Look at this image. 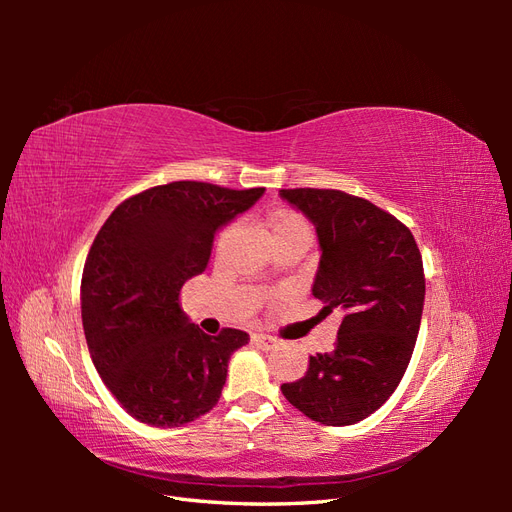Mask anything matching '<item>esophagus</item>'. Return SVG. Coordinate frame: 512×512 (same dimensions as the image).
<instances>
[{
  "instance_id": "1",
  "label": "esophagus",
  "mask_w": 512,
  "mask_h": 512,
  "mask_svg": "<svg viewBox=\"0 0 512 512\" xmlns=\"http://www.w3.org/2000/svg\"><path fill=\"white\" fill-rule=\"evenodd\" d=\"M252 342H254L258 348H262V350H271V348L277 346V339L271 337V335H265V333H254V335H252Z\"/></svg>"
}]
</instances>
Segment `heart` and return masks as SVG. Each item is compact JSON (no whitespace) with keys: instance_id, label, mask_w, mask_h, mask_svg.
Listing matches in <instances>:
<instances>
[{"instance_id":"1","label":"heart","mask_w":512,"mask_h":512,"mask_svg":"<svg viewBox=\"0 0 512 512\" xmlns=\"http://www.w3.org/2000/svg\"><path fill=\"white\" fill-rule=\"evenodd\" d=\"M269 228L275 235H280V232H290V230H305L309 232L307 222L301 218L299 213L294 211H275L273 215H269Z\"/></svg>"}]
</instances>
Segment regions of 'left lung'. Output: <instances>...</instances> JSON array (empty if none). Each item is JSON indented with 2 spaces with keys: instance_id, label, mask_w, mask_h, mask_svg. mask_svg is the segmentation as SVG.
<instances>
[{
  "instance_id": "obj_1",
  "label": "left lung",
  "mask_w": 512,
  "mask_h": 512,
  "mask_svg": "<svg viewBox=\"0 0 512 512\" xmlns=\"http://www.w3.org/2000/svg\"><path fill=\"white\" fill-rule=\"evenodd\" d=\"M314 224L320 262L312 286L322 314H344L335 350L309 356L282 384L307 418L344 427L374 414L404 378L421 327L423 258L412 232L369 200L339 190H280Z\"/></svg>"
}]
</instances>
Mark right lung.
<instances>
[{"instance_id": "obj_1", "label": "right lung", "mask_w": 512, "mask_h": 512, "mask_svg": "<svg viewBox=\"0 0 512 512\" xmlns=\"http://www.w3.org/2000/svg\"><path fill=\"white\" fill-rule=\"evenodd\" d=\"M262 194L173 181L123 200L100 228L81 280L83 329L102 382L136 421L179 427L218 404L230 354L250 337L203 333L179 292L207 269L215 232Z\"/></svg>"}]
</instances>
